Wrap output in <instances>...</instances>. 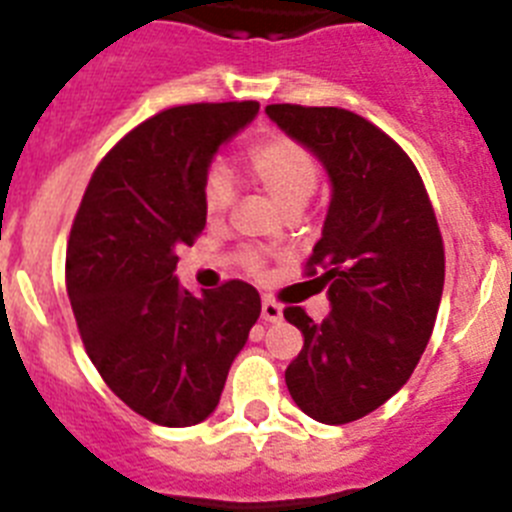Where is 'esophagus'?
<instances>
[{
  "label": "esophagus",
  "mask_w": 512,
  "mask_h": 512,
  "mask_svg": "<svg viewBox=\"0 0 512 512\" xmlns=\"http://www.w3.org/2000/svg\"><path fill=\"white\" fill-rule=\"evenodd\" d=\"M261 318H264L266 323H277V320H282V305H277L274 300L264 297V302H261Z\"/></svg>",
  "instance_id": "34e87169"
}]
</instances>
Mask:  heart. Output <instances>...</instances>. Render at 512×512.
Listing matches in <instances>:
<instances>
[{"instance_id": "1", "label": "heart", "mask_w": 512, "mask_h": 512, "mask_svg": "<svg viewBox=\"0 0 512 512\" xmlns=\"http://www.w3.org/2000/svg\"><path fill=\"white\" fill-rule=\"evenodd\" d=\"M248 164H251L256 182L277 200L284 212L302 210L310 194L315 192L320 179L318 158L312 156L307 146L289 135H271V138L253 143L248 151ZM235 200L233 174L223 164L210 166L202 184V205L210 223H220L228 215L230 205ZM251 271L261 269V256L256 251H246L243 256Z\"/></svg>"}]
</instances>
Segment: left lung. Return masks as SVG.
<instances>
[{"instance_id":"1","label":"left lung","mask_w":512,"mask_h":512,"mask_svg":"<svg viewBox=\"0 0 512 512\" xmlns=\"http://www.w3.org/2000/svg\"><path fill=\"white\" fill-rule=\"evenodd\" d=\"M266 115L318 156L333 187L307 259L330 315L284 310L305 336L287 390L310 418L351 423L390 400L423 356L443 295L441 230L415 164L377 125L341 107L269 104Z\"/></svg>"}]
</instances>
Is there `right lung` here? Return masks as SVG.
I'll return each mask as SVG.
<instances>
[{"label":"right lung","instance_id":"add662e5","mask_svg":"<svg viewBox=\"0 0 512 512\" xmlns=\"http://www.w3.org/2000/svg\"><path fill=\"white\" fill-rule=\"evenodd\" d=\"M259 102L171 107L99 161L66 248V289L89 359L130 410L169 428L217 408L230 364L261 315L251 284L192 295L176 248L205 228L202 184L217 148Z\"/></svg>","mask_w":512,"mask_h":512}]
</instances>
